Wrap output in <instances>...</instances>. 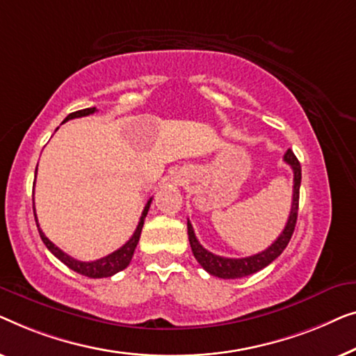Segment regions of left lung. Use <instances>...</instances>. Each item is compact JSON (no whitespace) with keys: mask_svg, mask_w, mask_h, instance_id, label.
<instances>
[{"mask_svg":"<svg viewBox=\"0 0 356 356\" xmlns=\"http://www.w3.org/2000/svg\"><path fill=\"white\" fill-rule=\"evenodd\" d=\"M284 161L292 168L293 171V195H292V208H290V214L287 219V224L279 237L271 243V247H268L264 252L252 254L247 258H224L219 254H214L208 252L207 248H203V245L198 242V238L195 237L193 227L187 219V230H188V242L192 247L193 257L197 258V261L202 264L204 271H208L211 276L221 277V279H238L250 276L261 271L263 268H266L268 264H271L280 253L284 252L287 247L292 234L295 230V224H297L298 216V198H300V182H302V168L297 156H295L292 149H287V153L284 154Z\"/></svg>","mask_w":356,"mask_h":356,"instance_id":"1","label":"left lung"}]
</instances>
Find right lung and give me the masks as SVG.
<instances>
[{"label": "right lung", "instance_id": "obj_1", "mask_svg": "<svg viewBox=\"0 0 356 356\" xmlns=\"http://www.w3.org/2000/svg\"><path fill=\"white\" fill-rule=\"evenodd\" d=\"M97 111V108H87V109H80V111L76 113H71L69 116L64 119L63 122L69 121V119H76V118H83V116H88V114H93ZM37 174V171H35ZM152 200L149 198L147 204H145L143 208V213L142 216H140V221H138V226L135 229V232L132 237H130L126 243L122 245L121 248H118L116 252L109 253L108 257H103L97 259V261H79V259H74L72 257H69L67 253H64L61 248H58L56 245H54L51 240H49L47 235L43 234V230L40 229L38 226V219H37V214H35V222H37V227H38V232H40V237H42L43 243L47 245V248L51 252L54 257L58 259H61V261L66 264L67 268H71L72 271H76L79 274H82V276H87V277H92V279H99V277H111L114 274L122 271V269H126L129 266L130 259L134 257V252H135V247H137L138 243V238H140V234H142V227H143V222H145V218H147L148 214V209H149V204H152ZM33 211H35V207H33Z\"/></svg>", "mask_w": 356, "mask_h": 356}]
</instances>
